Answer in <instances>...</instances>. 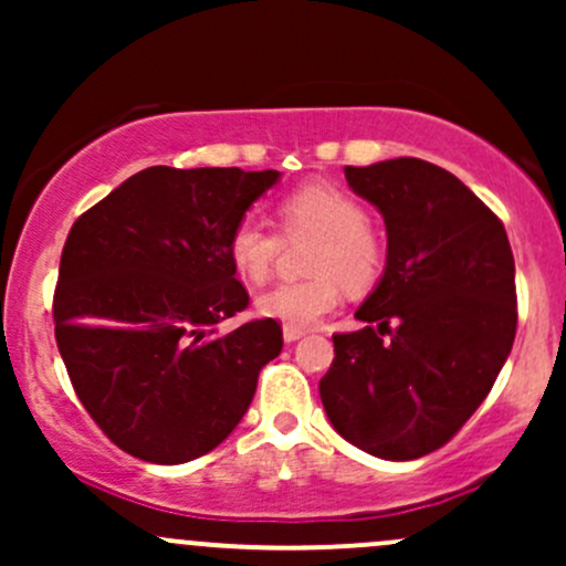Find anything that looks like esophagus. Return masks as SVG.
<instances>
[{"label":"esophagus","instance_id":"esophagus-1","mask_svg":"<svg viewBox=\"0 0 566 566\" xmlns=\"http://www.w3.org/2000/svg\"><path fill=\"white\" fill-rule=\"evenodd\" d=\"M305 335V329H297V327H284V343H295L301 340Z\"/></svg>","mask_w":566,"mask_h":566}]
</instances>
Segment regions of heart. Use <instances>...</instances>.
<instances>
[{"label":"heart","mask_w":566,"mask_h":566,"mask_svg":"<svg viewBox=\"0 0 566 566\" xmlns=\"http://www.w3.org/2000/svg\"><path fill=\"white\" fill-rule=\"evenodd\" d=\"M279 226L287 237H316L308 258L314 276L282 282L258 297V311L284 327L305 329L327 316L340 301V290L365 292L378 282L386 250L378 231L367 223L361 201L329 184L297 188L279 201ZM279 237L247 218L233 226L229 255L250 282H263L276 261Z\"/></svg>","instance_id":"b5f03b06"}]
</instances>
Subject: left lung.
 <instances>
[{
  "label": "left lung",
  "instance_id": "left-lung-1",
  "mask_svg": "<svg viewBox=\"0 0 566 566\" xmlns=\"http://www.w3.org/2000/svg\"><path fill=\"white\" fill-rule=\"evenodd\" d=\"M356 197L382 216L386 269L356 311L359 333L333 335L319 380L329 423L382 460L439 450L476 412L516 335V269L503 223L431 161L346 167Z\"/></svg>",
  "mask_w": 566,
  "mask_h": 566
}]
</instances>
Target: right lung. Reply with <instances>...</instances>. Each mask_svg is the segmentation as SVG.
<instances>
[{
	"label": "right lung",
	"mask_w": 566,
	"mask_h": 566,
	"mask_svg": "<svg viewBox=\"0 0 566 566\" xmlns=\"http://www.w3.org/2000/svg\"><path fill=\"white\" fill-rule=\"evenodd\" d=\"M279 178L148 167L71 226L55 340L84 409L119 450L188 463L244 418L282 327L258 319L220 333L250 303L229 237Z\"/></svg>",
	"instance_id": "1"
}]
</instances>
